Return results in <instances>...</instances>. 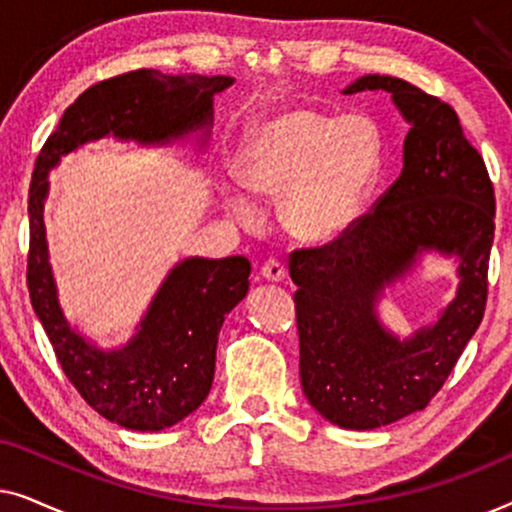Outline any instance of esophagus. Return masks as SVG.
Here are the masks:
<instances>
[{
    "instance_id": "obj_1",
    "label": "esophagus",
    "mask_w": 512,
    "mask_h": 512,
    "mask_svg": "<svg viewBox=\"0 0 512 512\" xmlns=\"http://www.w3.org/2000/svg\"><path fill=\"white\" fill-rule=\"evenodd\" d=\"M261 277L268 279V282H282V279L286 277V270L282 263L275 261V258H270V261H265L261 265Z\"/></svg>"
}]
</instances>
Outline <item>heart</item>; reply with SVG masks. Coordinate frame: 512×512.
Instances as JSON below:
<instances>
[{
	"instance_id": "heart-1",
	"label": "heart",
	"mask_w": 512,
	"mask_h": 512,
	"mask_svg": "<svg viewBox=\"0 0 512 512\" xmlns=\"http://www.w3.org/2000/svg\"><path fill=\"white\" fill-rule=\"evenodd\" d=\"M233 170L247 193L279 198V221L291 237L326 244L347 235L366 212L382 170V135L366 114L286 107L251 125ZM223 205L237 221L256 219L237 188L223 193Z\"/></svg>"
}]
</instances>
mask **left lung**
I'll return each mask as SVG.
<instances>
[{
    "mask_svg": "<svg viewBox=\"0 0 512 512\" xmlns=\"http://www.w3.org/2000/svg\"><path fill=\"white\" fill-rule=\"evenodd\" d=\"M387 90L410 125L403 170L347 235L293 251L300 384L321 417L370 431L424 410L478 331L494 242V188L485 160L450 104L394 76L368 74L342 90ZM454 257L460 284L436 322L401 339L376 303L421 256Z\"/></svg>",
    "mask_w": 512,
    "mask_h": 512,
    "instance_id": "8db88e82",
    "label": "left lung"
}]
</instances>
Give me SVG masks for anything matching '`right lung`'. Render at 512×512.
<instances>
[{
    "label": "right lung",
    "instance_id": "1",
    "mask_svg": "<svg viewBox=\"0 0 512 512\" xmlns=\"http://www.w3.org/2000/svg\"><path fill=\"white\" fill-rule=\"evenodd\" d=\"M233 76L163 74L137 69L90 86L46 139L30 184L27 286L34 312L62 370L88 405L123 429L163 431L205 401L214 380L216 342L226 314L247 296L244 256L184 258L167 272L135 335L104 349L69 324L58 300L44 226L48 174L81 146L114 137L139 146L198 142L207 146L214 97Z\"/></svg>",
    "mask_w": 512,
    "mask_h": 512
}]
</instances>
